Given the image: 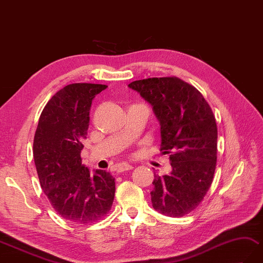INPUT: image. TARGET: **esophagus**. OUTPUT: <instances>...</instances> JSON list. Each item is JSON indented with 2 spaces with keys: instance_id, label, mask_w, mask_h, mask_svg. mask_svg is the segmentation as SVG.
I'll list each match as a JSON object with an SVG mask.
<instances>
[{
  "instance_id": "esophagus-1",
  "label": "esophagus",
  "mask_w": 263,
  "mask_h": 263,
  "mask_svg": "<svg viewBox=\"0 0 263 263\" xmlns=\"http://www.w3.org/2000/svg\"><path fill=\"white\" fill-rule=\"evenodd\" d=\"M133 167L129 163H121L117 168L118 173H122V172H127V170H131Z\"/></svg>"
}]
</instances>
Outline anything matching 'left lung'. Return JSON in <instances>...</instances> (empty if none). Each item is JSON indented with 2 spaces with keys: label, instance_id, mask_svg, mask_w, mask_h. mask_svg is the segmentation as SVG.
Wrapping results in <instances>:
<instances>
[{
  "label": "left lung",
  "instance_id": "1",
  "mask_svg": "<svg viewBox=\"0 0 263 263\" xmlns=\"http://www.w3.org/2000/svg\"><path fill=\"white\" fill-rule=\"evenodd\" d=\"M149 102L160 123L161 148L173 172L155 174L152 206L163 215L181 217L204 199L217 160V125L209 103L178 77L146 78L129 84Z\"/></svg>",
  "mask_w": 263,
  "mask_h": 263
}]
</instances>
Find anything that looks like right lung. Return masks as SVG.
<instances>
[{
	"label": "right lung",
	"mask_w": 263,
	"mask_h": 263,
	"mask_svg": "<svg viewBox=\"0 0 263 263\" xmlns=\"http://www.w3.org/2000/svg\"><path fill=\"white\" fill-rule=\"evenodd\" d=\"M106 87L75 83L58 90L42 109L34 134L33 158L40 186L53 210L74 224L100 221L114 200L113 176L105 170L91 175L81 158L91 101Z\"/></svg>",
	"instance_id": "1"
}]
</instances>
